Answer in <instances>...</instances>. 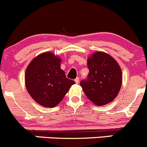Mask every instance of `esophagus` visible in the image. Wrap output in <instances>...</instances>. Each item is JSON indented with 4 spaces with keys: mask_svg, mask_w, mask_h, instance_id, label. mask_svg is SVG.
Returning <instances> with one entry per match:
<instances>
[{
    "mask_svg": "<svg viewBox=\"0 0 147 147\" xmlns=\"http://www.w3.org/2000/svg\"><path fill=\"white\" fill-rule=\"evenodd\" d=\"M74 81H75V82L76 83V84H78V82H79V78H78V77H77V78H75V80H74Z\"/></svg>",
    "mask_w": 147,
    "mask_h": 147,
    "instance_id": "esophagus-1",
    "label": "esophagus"
}]
</instances>
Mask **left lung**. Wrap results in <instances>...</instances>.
Masks as SVG:
<instances>
[{"label":"left lung","mask_w":147,"mask_h":147,"mask_svg":"<svg viewBox=\"0 0 147 147\" xmlns=\"http://www.w3.org/2000/svg\"><path fill=\"white\" fill-rule=\"evenodd\" d=\"M87 66L88 76L80 82L86 96L99 107L111 102L118 95L122 84L119 63L108 53L97 51L88 57Z\"/></svg>","instance_id":"1"}]
</instances>
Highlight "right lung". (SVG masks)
Returning a JSON list of instances; mask_svg holds the SVG:
<instances>
[{
  "label": "right lung",
  "mask_w": 147,
  "mask_h": 147,
  "mask_svg": "<svg viewBox=\"0 0 147 147\" xmlns=\"http://www.w3.org/2000/svg\"><path fill=\"white\" fill-rule=\"evenodd\" d=\"M61 61L59 56L46 52L34 58L26 69L25 83L28 92L43 107H56L75 84L61 69Z\"/></svg>",
  "instance_id": "right-lung-1"
}]
</instances>
